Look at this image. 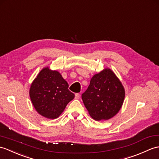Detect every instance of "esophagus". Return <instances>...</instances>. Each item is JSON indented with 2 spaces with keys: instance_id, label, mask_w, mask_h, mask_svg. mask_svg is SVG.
Here are the masks:
<instances>
[{
  "instance_id": "1",
  "label": "esophagus",
  "mask_w": 159,
  "mask_h": 159,
  "mask_svg": "<svg viewBox=\"0 0 159 159\" xmlns=\"http://www.w3.org/2000/svg\"><path fill=\"white\" fill-rule=\"evenodd\" d=\"M80 95L79 93H76L75 94V99H79Z\"/></svg>"
}]
</instances>
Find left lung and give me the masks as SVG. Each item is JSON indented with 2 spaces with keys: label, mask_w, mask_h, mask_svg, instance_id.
<instances>
[{
  "label": "left lung",
  "mask_w": 159,
  "mask_h": 159,
  "mask_svg": "<svg viewBox=\"0 0 159 159\" xmlns=\"http://www.w3.org/2000/svg\"><path fill=\"white\" fill-rule=\"evenodd\" d=\"M125 89L111 70L106 68L92 77L82 99L89 114L95 120H108L121 108Z\"/></svg>",
  "instance_id": "1"
}]
</instances>
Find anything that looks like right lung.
Masks as SVG:
<instances>
[{"label": "right lung", "instance_id": "add662e5", "mask_svg": "<svg viewBox=\"0 0 159 159\" xmlns=\"http://www.w3.org/2000/svg\"><path fill=\"white\" fill-rule=\"evenodd\" d=\"M30 97L34 108L47 119H56L75 98L61 74L47 67L39 72L30 89Z\"/></svg>", "mask_w": 159, "mask_h": 159}]
</instances>
